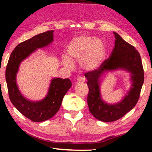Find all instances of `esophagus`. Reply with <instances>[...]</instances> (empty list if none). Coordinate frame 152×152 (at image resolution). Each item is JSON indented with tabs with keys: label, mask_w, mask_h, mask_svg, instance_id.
<instances>
[{
	"label": "esophagus",
	"mask_w": 152,
	"mask_h": 152,
	"mask_svg": "<svg viewBox=\"0 0 152 152\" xmlns=\"http://www.w3.org/2000/svg\"><path fill=\"white\" fill-rule=\"evenodd\" d=\"M77 82H79V83H83V82H85V78L84 77H82V76H80V77H79L77 78Z\"/></svg>",
	"instance_id": "esophagus-1"
}]
</instances>
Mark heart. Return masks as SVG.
Segmentation results:
<instances>
[{"mask_svg": "<svg viewBox=\"0 0 152 152\" xmlns=\"http://www.w3.org/2000/svg\"><path fill=\"white\" fill-rule=\"evenodd\" d=\"M68 55L63 61L66 67L71 68L72 61H80V67L85 70H94L99 65L105 55V48L100 39L81 35L72 39L68 44Z\"/></svg>", "mask_w": 152, "mask_h": 152, "instance_id": "1", "label": "heart"}]
</instances>
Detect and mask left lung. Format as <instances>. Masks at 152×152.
<instances>
[{
    "label": "left lung",
    "instance_id": "1",
    "mask_svg": "<svg viewBox=\"0 0 152 152\" xmlns=\"http://www.w3.org/2000/svg\"><path fill=\"white\" fill-rule=\"evenodd\" d=\"M115 47L110 57L96 69L86 72L88 93L87 102L89 111L103 122H113L130 111L138 102L144 82V70L140 53L132 45L126 42L116 32ZM123 68L132 74V85L128 96L123 101L113 105H107L101 99L99 89V78L106 70Z\"/></svg>",
    "mask_w": 152,
    "mask_h": 152
}]
</instances>
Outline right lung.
<instances>
[{"instance_id":"add662e5","label":"right lung","mask_w":152,"mask_h":152,"mask_svg":"<svg viewBox=\"0 0 152 152\" xmlns=\"http://www.w3.org/2000/svg\"><path fill=\"white\" fill-rule=\"evenodd\" d=\"M53 41V30L41 33L19 43L10 55L5 71L10 101L20 113L33 122H43L53 118L59 111L64 95L72 86L69 79L54 78L48 95L40 102H30L23 97L16 83V75L20 62L37 48Z\"/></svg>"}]
</instances>
